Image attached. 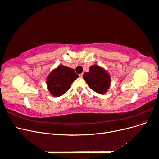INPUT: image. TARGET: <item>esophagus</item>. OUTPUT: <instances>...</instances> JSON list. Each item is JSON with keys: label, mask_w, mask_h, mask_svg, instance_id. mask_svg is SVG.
I'll use <instances>...</instances> for the list:
<instances>
[{"label": "esophagus", "mask_w": 159, "mask_h": 159, "mask_svg": "<svg viewBox=\"0 0 159 159\" xmlns=\"http://www.w3.org/2000/svg\"><path fill=\"white\" fill-rule=\"evenodd\" d=\"M79 76H80V78H82V77H83V74H80L79 75Z\"/></svg>", "instance_id": "34e87169"}]
</instances>
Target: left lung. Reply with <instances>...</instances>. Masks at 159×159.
Wrapping results in <instances>:
<instances>
[{
  "label": "left lung",
  "instance_id": "obj_1",
  "mask_svg": "<svg viewBox=\"0 0 159 159\" xmlns=\"http://www.w3.org/2000/svg\"><path fill=\"white\" fill-rule=\"evenodd\" d=\"M83 78L91 89L102 95L106 93L111 82L107 71L95 64L89 67V71L85 72Z\"/></svg>",
  "mask_w": 159,
  "mask_h": 159
}]
</instances>
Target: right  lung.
Segmentation results:
<instances>
[{
    "instance_id": "right-lung-1",
    "label": "right lung",
    "mask_w": 159,
    "mask_h": 159,
    "mask_svg": "<svg viewBox=\"0 0 159 159\" xmlns=\"http://www.w3.org/2000/svg\"><path fill=\"white\" fill-rule=\"evenodd\" d=\"M78 77L74 69L60 65L53 70L47 77L48 89L53 96L60 97L70 88L71 84Z\"/></svg>"
}]
</instances>
